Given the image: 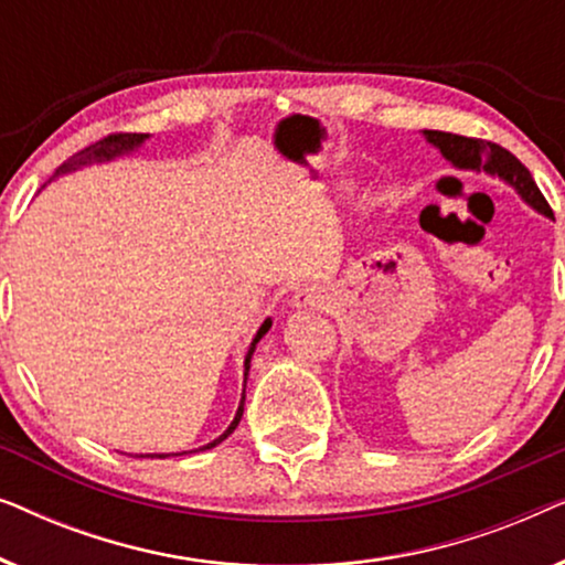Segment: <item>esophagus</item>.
<instances>
[{
    "instance_id": "esophagus-1",
    "label": "esophagus",
    "mask_w": 565,
    "mask_h": 565,
    "mask_svg": "<svg viewBox=\"0 0 565 565\" xmlns=\"http://www.w3.org/2000/svg\"><path fill=\"white\" fill-rule=\"evenodd\" d=\"M292 306H298V308L316 306V296H313L311 290H298L296 296H292Z\"/></svg>"
}]
</instances>
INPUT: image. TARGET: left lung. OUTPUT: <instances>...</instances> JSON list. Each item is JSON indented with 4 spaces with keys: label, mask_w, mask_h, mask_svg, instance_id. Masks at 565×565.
Instances as JSON below:
<instances>
[{
    "label": "left lung",
    "mask_w": 565,
    "mask_h": 565,
    "mask_svg": "<svg viewBox=\"0 0 565 565\" xmlns=\"http://www.w3.org/2000/svg\"><path fill=\"white\" fill-rule=\"evenodd\" d=\"M424 136H427V141L435 143L437 149L443 151V157L450 159L455 167L483 169V172L501 177V180L512 184V188L520 192V195L527 200L535 211L551 215L553 218L551 205H547L543 192H540L535 180H532L530 169L524 167L512 151H507L504 146L483 141V138L445 134V130H424Z\"/></svg>",
    "instance_id": "8db88e82"
}]
</instances>
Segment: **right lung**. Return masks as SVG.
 I'll use <instances>...</instances> for the list:
<instances>
[{
	"instance_id": "obj_1",
	"label": "right lung",
	"mask_w": 565,
	"mask_h": 565,
	"mask_svg": "<svg viewBox=\"0 0 565 565\" xmlns=\"http://www.w3.org/2000/svg\"><path fill=\"white\" fill-rule=\"evenodd\" d=\"M146 138H149V134H110V136H105V138H99V141H95L92 146H87V149H82L79 153H74L72 159H66L64 164H61L58 169H56V174H64V172H72V169H76V167H82V164H89V161H110V159H115V157H120V153H128V151H134L136 146H141ZM53 174V177H56ZM269 327H273V321H265L259 327V331H257V337H254V342H252V347H249V352H246V360H244V381H246V375H249V362H252V354H254V347H257V342L262 337L267 334L269 331ZM242 414H244V396H242V406H238V412H236V416H234V422H231V427L223 431V435L218 437V439H213L211 445H205L203 450H211V447H215L218 443H223V439H226L231 431L236 429V424L242 422ZM184 455V452H182ZM138 458H146V455H138ZM149 458H167V455H149Z\"/></svg>"
}]
</instances>
